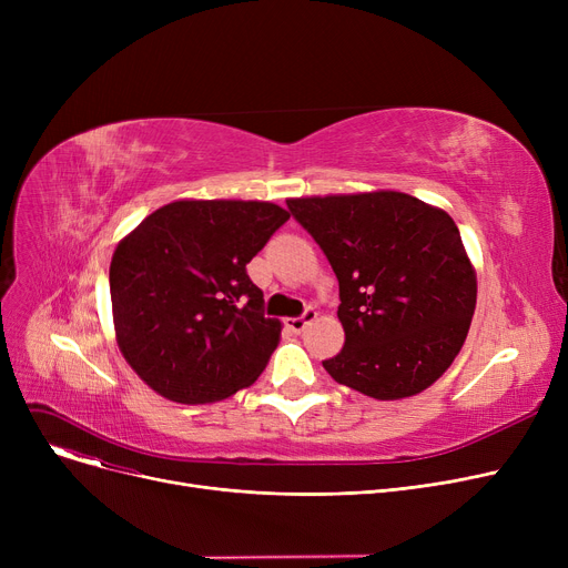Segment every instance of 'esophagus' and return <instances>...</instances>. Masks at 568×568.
<instances>
[{"label":"esophagus","instance_id":"esophagus-1","mask_svg":"<svg viewBox=\"0 0 568 568\" xmlns=\"http://www.w3.org/2000/svg\"><path fill=\"white\" fill-rule=\"evenodd\" d=\"M315 317H317V311L315 308H306V313L302 317H287L285 326H287L290 332H294V334H302Z\"/></svg>","mask_w":568,"mask_h":568}]
</instances>
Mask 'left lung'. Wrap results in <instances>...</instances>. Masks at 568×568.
I'll return each mask as SVG.
<instances>
[{
	"instance_id": "left-lung-1",
	"label": "left lung",
	"mask_w": 568,
	"mask_h": 568,
	"mask_svg": "<svg viewBox=\"0 0 568 568\" xmlns=\"http://www.w3.org/2000/svg\"><path fill=\"white\" fill-rule=\"evenodd\" d=\"M338 278L343 349L322 362L375 400L422 394L458 356L476 272L454 219L398 191L290 197Z\"/></svg>"
}]
</instances>
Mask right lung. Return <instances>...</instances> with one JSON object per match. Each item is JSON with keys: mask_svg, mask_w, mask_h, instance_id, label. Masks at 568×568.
I'll list each match as a JSON object with an SVG mask.
<instances>
[{"mask_svg": "<svg viewBox=\"0 0 568 568\" xmlns=\"http://www.w3.org/2000/svg\"><path fill=\"white\" fill-rule=\"evenodd\" d=\"M290 214L257 200H176L116 244V345L152 389L204 405L251 386L281 341L246 264Z\"/></svg>", "mask_w": 568, "mask_h": 568, "instance_id": "obj_1", "label": "right lung"}]
</instances>
